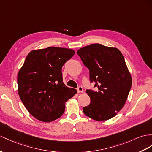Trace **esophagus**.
Here are the masks:
<instances>
[{
	"label": "esophagus",
	"instance_id": "obj_1",
	"mask_svg": "<svg viewBox=\"0 0 152 152\" xmlns=\"http://www.w3.org/2000/svg\"><path fill=\"white\" fill-rule=\"evenodd\" d=\"M77 92H78V93H83V88L79 86L77 88Z\"/></svg>",
	"mask_w": 152,
	"mask_h": 152
}]
</instances>
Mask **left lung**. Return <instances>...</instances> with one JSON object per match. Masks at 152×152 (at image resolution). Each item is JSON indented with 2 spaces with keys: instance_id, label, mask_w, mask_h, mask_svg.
I'll use <instances>...</instances> for the list:
<instances>
[{
  "instance_id": "left-lung-1",
  "label": "left lung",
  "mask_w": 152,
  "mask_h": 152,
  "mask_svg": "<svg viewBox=\"0 0 152 152\" xmlns=\"http://www.w3.org/2000/svg\"><path fill=\"white\" fill-rule=\"evenodd\" d=\"M77 53L98 88L97 91L86 90L91 102L83 108L84 113L98 121L112 119L123 108L132 84L123 54L116 48L100 44L80 48Z\"/></svg>"
}]
</instances>
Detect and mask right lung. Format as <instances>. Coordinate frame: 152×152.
<instances>
[{
  "instance_id": "obj_1",
  "label": "right lung",
  "mask_w": 152,
  "mask_h": 152,
  "mask_svg": "<svg viewBox=\"0 0 152 152\" xmlns=\"http://www.w3.org/2000/svg\"><path fill=\"white\" fill-rule=\"evenodd\" d=\"M75 54L64 48L32 50L17 76L18 93L33 117L50 123L61 117L66 102L77 93L62 82V67Z\"/></svg>"
}]
</instances>
